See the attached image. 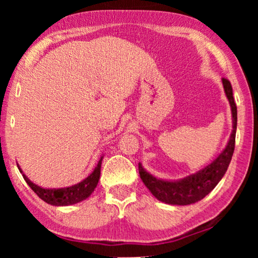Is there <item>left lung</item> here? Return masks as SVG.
<instances>
[{"label":"left lung","instance_id":"1","mask_svg":"<svg viewBox=\"0 0 258 258\" xmlns=\"http://www.w3.org/2000/svg\"><path fill=\"white\" fill-rule=\"evenodd\" d=\"M223 89L231 109L232 130L227 146L215 160L203 169L179 179H162L155 177L139 163V172L144 185L161 202L171 206H188L204 199L223 177L230 164L235 149L236 128H237V108L232 96V88L228 80L222 79Z\"/></svg>","mask_w":258,"mask_h":258}]
</instances>
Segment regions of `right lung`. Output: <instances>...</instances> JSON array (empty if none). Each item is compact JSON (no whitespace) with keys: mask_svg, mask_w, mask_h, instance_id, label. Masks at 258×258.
Listing matches in <instances>:
<instances>
[{"mask_svg":"<svg viewBox=\"0 0 258 258\" xmlns=\"http://www.w3.org/2000/svg\"><path fill=\"white\" fill-rule=\"evenodd\" d=\"M103 157L104 155H102L97 162L96 167L91 171L90 175H88L86 178L79 183H76V184L64 186V188H42V186L37 185L36 183L30 181L26 174H23L22 169L20 168L19 164H17V167H19V170L22 174L27 184L33 189V191L41 200H43L45 203L51 204V206L66 207L82 202V201L87 200L94 192L101 176V165Z\"/></svg>","mask_w":258,"mask_h":258,"instance_id":"1","label":"right lung"}]
</instances>
